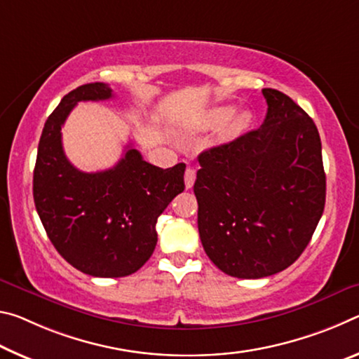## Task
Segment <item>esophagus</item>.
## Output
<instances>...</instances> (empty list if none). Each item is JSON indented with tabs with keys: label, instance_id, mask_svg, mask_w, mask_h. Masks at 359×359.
I'll return each mask as SVG.
<instances>
[{
	"label": "esophagus",
	"instance_id": "34e87169",
	"mask_svg": "<svg viewBox=\"0 0 359 359\" xmlns=\"http://www.w3.org/2000/svg\"><path fill=\"white\" fill-rule=\"evenodd\" d=\"M194 181H196V170L187 167L186 168V173H184V184H186V189H191L194 186Z\"/></svg>",
	"mask_w": 359,
	"mask_h": 359
}]
</instances>
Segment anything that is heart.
I'll return each mask as SVG.
<instances>
[{"instance_id":"obj_1","label":"heart","mask_w":359,"mask_h":359,"mask_svg":"<svg viewBox=\"0 0 359 359\" xmlns=\"http://www.w3.org/2000/svg\"><path fill=\"white\" fill-rule=\"evenodd\" d=\"M233 111L235 109L232 107H219V108L213 109V111H211V114H210L211 124H215V126L226 124V122L232 117ZM246 126H248V116H246V114H237L231 121V124H229V132H231V133H240L242 130H245Z\"/></svg>"}]
</instances>
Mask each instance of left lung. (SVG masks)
<instances>
[{
    "label": "left lung",
    "instance_id": "left-lung-1",
    "mask_svg": "<svg viewBox=\"0 0 359 359\" xmlns=\"http://www.w3.org/2000/svg\"><path fill=\"white\" fill-rule=\"evenodd\" d=\"M262 126L203 151L194 184L207 256L237 278L290 267L325 210L326 175L318 128L283 92L262 89Z\"/></svg>",
    "mask_w": 359,
    "mask_h": 359
}]
</instances>
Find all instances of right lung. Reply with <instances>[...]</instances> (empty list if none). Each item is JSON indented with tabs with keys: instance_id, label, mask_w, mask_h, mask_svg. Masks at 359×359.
Instances as JSON below:
<instances>
[{
	"instance_id": "add662e5",
	"label": "right lung",
	"mask_w": 359,
	"mask_h": 359,
	"mask_svg": "<svg viewBox=\"0 0 359 359\" xmlns=\"http://www.w3.org/2000/svg\"><path fill=\"white\" fill-rule=\"evenodd\" d=\"M103 82L65 95L47 117L33 172V198L52 245L65 261L92 277L137 272L157 243L156 222L184 191V163L158 168L128 146L113 168L86 173L73 167L62 146V126L79 102L109 100Z\"/></svg>"
}]
</instances>
